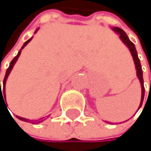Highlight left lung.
Here are the masks:
<instances>
[{
    "mask_svg": "<svg viewBox=\"0 0 151 151\" xmlns=\"http://www.w3.org/2000/svg\"><path fill=\"white\" fill-rule=\"evenodd\" d=\"M114 30L115 32H117L118 34H120V37L121 39L122 40V42L126 45L129 47L131 54H132V57L134 58V62H135V65H136V73H137V77L141 82V86H142V99H141V104L139 108L142 106V101H143V99H144V86H143V78H142V66H141V64H140V60L138 58V56H137V52H136V47L135 45L129 39L127 34L120 28H114Z\"/></svg>",
    "mask_w": 151,
    "mask_h": 151,
    "instance_id": "1",
    "label": "left lung"
}]
</instances>
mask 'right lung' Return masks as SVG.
I'll return each mask as SVG.
<instances>
[{"label": "right lung", "mask_w": 151, "mask_h": 151, "mask_svg": "<svg viewBox=\"0 0 151 151\" xmlns=\"http://www.w3.org/2000/svg\"><path fill=\"white\" fill-rule=\"evenodd\" d=\"M32 38H30V39H29L28 41H26L25 43H24V45H22V49L21 50H22L25 46L27 45L29 42H30V40H31ZM20 54H21V50L18 52V54L15 56V58H13V60L11 61V63H10V65H9V68L7 69V72H6V74H5V77H4V79H3V87H2V90H1V88L0 86V105H1V100H3V101H4V99H3V96H4V99H5V84H6V80H7V78H8V76L9 74V73H10V71L12 70V68H13V66H14V65H15V63L16 62V60L18 59V58H19V56H20ZM0 86H1V80H0ZM4 103H5V101H4ZM6 105V104H5ZM18 119H20V120H22V121H24V122H32V121H29V120H27V119H24V118H21V117H19V116H16ZM43 121V120H42ZM42 121H40V122H41Z\"/></svg>", "instance_id": "right-lung-1"}]
</instances>
